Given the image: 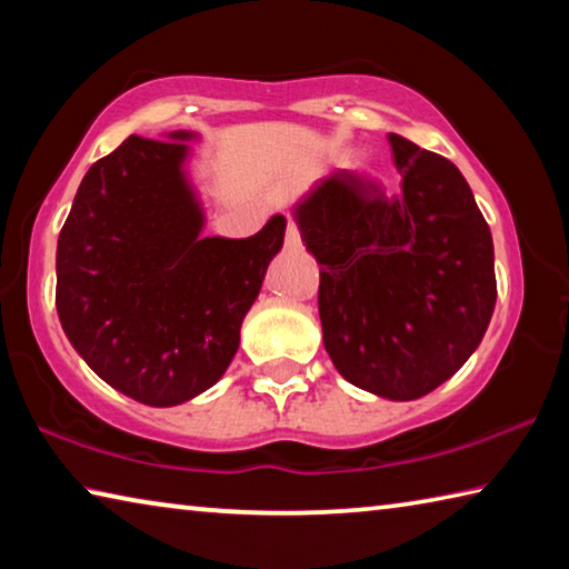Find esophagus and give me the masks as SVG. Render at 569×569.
<instances>
[{
	"instance_id": "obj_1",
	"label": "esophagus",
	"mask_w": 569,
	"mask_h": 569,
	"mask_svg": "<svg viewBox=\"0 0 569 569\" xmlns=\"http://www.w3.org/2000/svg\"><path fill=\"white\" fill-rule=\"evenodd\" d=\"M286 248L291 250L301 248V233H298V226L291 216H288V228H286Z\"/></svg>"
}]
</instances>
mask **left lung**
Segmentation results:
<instances>
[{
  "label": "left lung",
  "instance_id": "8db88e82",
  "mask_svg": "<svg viewBox=\"0 0 569 569\" xmlns=\"http://www.w3.org/2000/svg\"><path fill=\"white\" fill-rule=\"evenodd\" d=\"M401 190L336 170L296 206L321 263L323 346L346 381L427 397L465 366L497 301L495 246L455 162L389 132Z\"/></svg>",
  "mask_w": 569,
  "mask_h": 569
}]
</instances>
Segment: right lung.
<instances>
[{
    "instance_id": "add662e5",
    "label": "right lung",
    "mask_w": 569,
    "mask_h": 569,
    "mask_svg": "<svg viewBox=\"0 0 569 569\" xmlns=\"http://www.w3.org/2000/svg\"><path fill=\"white\" fill-rule=\"evenodd\" d=\"M130 134L77 188L57 240V313L90 369L148 407L223 377L240 323L283 246L286 218L250 238H203L182 172L192 132Z\"/></svg>"
}]
</instances>
